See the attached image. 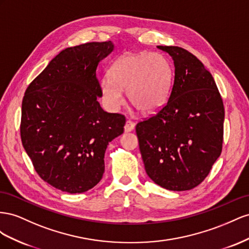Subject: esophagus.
I'll use <instances>...</instances> for the list:
<instances>
[{
	"label": "esophagus",
	"instance_id": "obj_1",
	"mask_svg": "<svg viewBox=\"0 0 249 249\" xmlns=\"http://www.w3.org/2000/svg\"><path fill=\"white\" fill-rule=\"evenodd\" d=\"M134 129V124L131 122V121H126L125 126H124V130L125 132H130Z\"/></svg>",
	"mask_w": 249,
	"mask_h": 249
}]
</instances>
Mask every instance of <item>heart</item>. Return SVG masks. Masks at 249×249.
<instances>
[{"mask_svg":"<svg viewBox=\"0 0 249 249\" xmlns=\"http://www.w3.org/2000/svg\"><path fill=\"white\" fill-rule=\"evenodd\" d=\"M172 84V70L159 53H127L112 63L109 78L100 82L105 105L117 110L124 103L126 89L129 103L143 115H151L166 103Z\"/></svg>","mask_w":249,"mask_h":249,"instance_id":"b5f03b06","label":"heart"}]
</instances>
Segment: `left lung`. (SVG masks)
Masks as SVG:
<instances>
[{
    "mask_svg": "<svg viewBox=\"0 0 249 249\" xmlns=\"http://www.w3.org/2000/svg\"><path fill=\"white\" fill-rule=\"evenodd\" d=\"M174 63L168 102L137 127L148 176L170 191L203 181L221 154L224 107L214 78L202 62L179 47L158 46Z\"/></svg>",
    "mask_w": 249,
    "mask_h": 249,
    "instance_id": "8db88e82",
    "label": "left lung"
}]
</instances>
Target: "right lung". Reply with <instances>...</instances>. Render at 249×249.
Returning <instances> with one entry per match:
<instances>
[{"instance_id":"1","label":"right lung","mask_w":249,"mask_h":249,"mask_svg":"<svg viewBox=\"0 0 249 249\" xmlns=\"http://www.w3.org/2000/svg\"><path fill=\"white\" fill-rule=\"evenodd\" d=\"M113 50L110 40L62 50L23 99L20 138L35 171L70 194L101 180L106 148L124 131L125 117L104 111L97 100V68Z\"/></svg>"}]
</instances>
